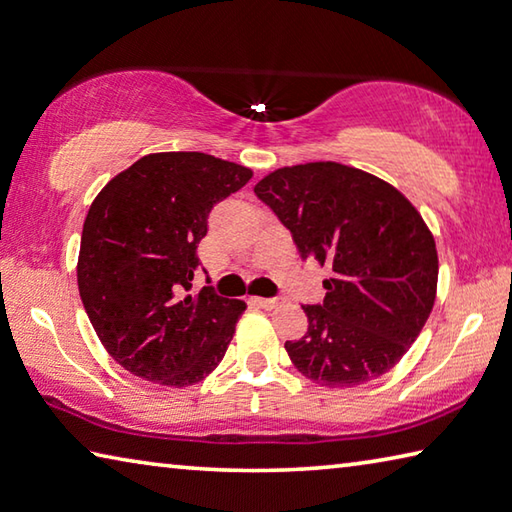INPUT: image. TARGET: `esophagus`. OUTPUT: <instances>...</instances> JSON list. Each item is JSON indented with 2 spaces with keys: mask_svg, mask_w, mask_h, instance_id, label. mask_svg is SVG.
<instances>
[{
  "mask_svg": "<svg viewBox=\"0 0 512 512\" xmlns=\"http://www.w3.org/2000/svg\"><path fill=\"white\" fill-rule=\"evenodd\" d=\"M254 301H256L260 307H265V310H274V307L285 303V298H263V296H258V298H254Z\"/></svg>",
  "mask_w": 512,
  "mask_h": 512,
  "instance_id": "34e87169",
  "label": "esophagus"
}]
</instances>
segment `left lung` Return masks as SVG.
<instances>
[{"label": "left lung", "instance_id": "obj_1", "mask_svg": "<svg viewBox=\"0 0 512 512\" xmlns=\"http://www.w3.org/2000/svg\"><path fill=\"white\" fill-rule=\"evenodd\" d=\"M254 191L301 256L330 269L323 303L303 305L307 334L285 343L294 368L327 388L392 370L437 296V245L417 207L390 182L330 160L276 169Z\"/></svg>", "mask_w": 512, "mask_h": 512}]
</instances>
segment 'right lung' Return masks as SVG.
Here are the masks:
<instances>
[{"label":"right lung","instance_id":"add662e5","mask_svg":"<svg viewBox=\"0 0 512 512\" xmlns=\"http://www.w3.org/2000/svg\"><path fill=\"white\" fill-rule=\"evenodd\" d=\"M254 171L200 151H165L106 182L84 220L77 287L104 350L144 381L187 388L218 368L245 301L185 294L216 202Z\"/></svg>","mask_w":512,"mask_h":512}]
</instances>
